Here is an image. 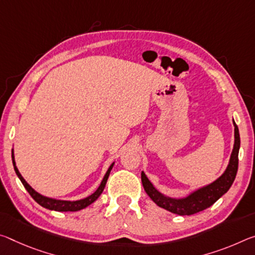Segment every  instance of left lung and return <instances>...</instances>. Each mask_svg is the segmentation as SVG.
I'll use <instances>...</instances> for the list:
<instances>
[{
	"instance_id": "8db88e82",
	"label": "left lung",
	"mask_w": 255,
	"mask_h": 255,
	"mask_svg": "<svg viewBox=\"0 0 255 255\" xmlns=\"http://www.w3.org/2000/svg\"><path fill=\"white\" fill-rule=\"evenodd\" d=\"M233 124L234 128H235L234 129V134H235L234 135V137H235L234 147L232 154H230L227 168H226V170L219 178L203 186V187L195 189V191L189 193L188 195L176 199V197L165 195V194L161 193L159 189H156L155 186L145 175V172L142 171L140 176H142L143 187L147 195L151 197V200L156 205H159L160 208L168 210V211L176 213V215L191 216L211 207L217 200H219L225 193H227L230 186L233 185L234 180H235L238 169V152H240L241 146L240 131H238V127L234 119Z\"/></svg>"
}]
</instances>
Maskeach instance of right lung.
<instances>
[{
  "mask_svg": "<svg viewBox=\"0 0 255 255\" xmlns=\"http://www.w3.org/2000/svg\"><path fill=\"white\" fill-rule=\"evenodd\" d=\"M12 163H13V168L14 171L17 173V176L19 177V179L21 180L22 185L25 186V188L27 189V192L30 194V196L37 202L39 205H42L43 208L48 209V210H53V211H59V212H75V211H79V210H83L85 208H87L88 205H91L93 202H95L99 199V196L102 194L104 187H106V184L108 181L109 176H110V172L112 170L113 165H115V162H112L110 167H109L108 171L104 175L102 181H101L100 186L98 187L96 191L91 194L90 196L85 197V199L82 200H77V201H66V200H58V199H53V197H47L44 196L42 194H39L38 192H36L35 189L31 187V186L27 183L25 178L21 176V173L19 172L17 165H15V160H14V151L12 148Z\"/></svg>",
  "mask_w": 255,
  "mask_h": 255,
  "instance_id": "1",
  "label": "right lung"
}]
</instances>
